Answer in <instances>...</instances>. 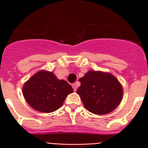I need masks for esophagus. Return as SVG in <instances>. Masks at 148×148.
<instances>
[{
	"instance_id": "obj_1",
	"label": "esophagus",
	"mask_w": 148,
	"mask_h": 148,
	"mask_svg": "<svg viewBox=\"0 0 148 148\" xmlns=\"http://www.w3.org/2000/svg\"><path fill=\"white\" fill-rule=\"evenodd\" d=\"M72 88H74V91H76L77 88V84L76 83H74L73 84H72Z\"/></svg>"
}]
</instances>
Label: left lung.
I'll return each mask as SVG.
<instances>
[{"instance_id":"1","label":"left lung","mask_w":148,"mask_h":148,"mask_svg":"<svg viewBox=\"0 0 148 148\" xmlns=\"http://www.w3.org/2000/svg\"><path fill=\"white\" fill-rule=\"evenodd\" d=\"M77 94L84 108L95 114L103 115L114 110L123 98V87L109 72L88 71L79 79Z\"/></svg>"}]
</instances>
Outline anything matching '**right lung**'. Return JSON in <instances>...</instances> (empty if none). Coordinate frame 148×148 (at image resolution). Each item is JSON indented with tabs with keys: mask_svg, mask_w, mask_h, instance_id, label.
<instances>
[{
	"mask_svg": "<svg viewBox=\"0 0 148 148\" xmlns=\"http://www.w3.org/2000/svg\"><path fill=\"white\" fill-rule=\"evenodd\" d=\"M74 92L69 84L59 80L53 72L40 70L24 83L22 93L27 103L44 113L55 111L63 105L67 95Z\"/></svg>",
	"mask_w": 148,
	"mask_h": 148,
	"instance_id": "obj_1",
	"label": "right lung"
}]
</instances>
